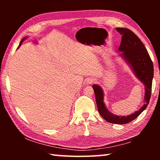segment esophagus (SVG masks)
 I'll return each instance as SVG.
<instances>
[{
  "label": "esophagus",
  "mask_w": 160,
  "mask_h": 160,
  "mask_svg": "<svg viewBox=\"0 0 160 160\" xmlns=\"http://www.w3.org/2000/svg\"><path fill=\"white\" fill-rule=\"evenodd\" d=\"M95 81H96L95 79H94V78H89V79L88 80V82H87V83L91 85V84L94 83V82H95Z\"/></svg>",
  "instance_id": "esophagus-1"
}]
</instances>
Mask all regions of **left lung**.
Returning <instances> with one entry per match:
<instances>
[{
	"instance_id": "obj_1",
	"label": "left lung",
	"mask_w": 160,
	"mask_h": 160,
	"mask_svg": "<svg viewBox=\"0 0 160 160\" xmlns=\"http://www.w3.org/2000/svg\"><path fill=\"white\" fill-rule=\"evenodd\" d=\"M116 30L122 35L120 47L118 48L119 51H123L121 56L132 66L135 74L145 87V104L141 109L128 116H116L109 112L105 107L103 102L104 94L102 88L97 85H94L92 88L98 111L104 120L112 123L126 124L136 118L148 107L151 97L154 67L145 45L136 34L127 28H118Z\"/></svg>"
}]
</instances>
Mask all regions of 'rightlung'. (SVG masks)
<instances>
[{"mask_svg": "<svg viewBox=\"0 0 160 160\" xmlns=\"http://www.w3.org/2000/svg\"><path fill=\"white\" fill-rule=\"evenodd\" d=\"M25 38H24V39H22V41L20 42V45H19V47H20V46L22 44V43L23 42V41H24V40H25ZM19 47H18V48H19Z\"/></svg>", "mask_w": 160, "mask_h": 160, "instance_id": "1", "label": "right lung"}]
</instances>
